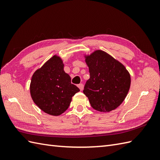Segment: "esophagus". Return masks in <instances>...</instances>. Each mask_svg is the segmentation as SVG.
Listing matches in <instances>:
<instances>
[{
  "label": "esophagus",
  "instance_id": "esophagus-1",
  "mask_svg": "<svg viewBox=\"0 0 160 160\" xmlns=\"http://www.w3.org/2000/svg\"><path fill=\"white\" fill-rule=\"evenodd\" d=\"M78 88H79L80 91H82V89H83V84H79L78 85Z\"/></svg>",
  "mask_w": 160,
  "mask_h": 160
}]
</instances>
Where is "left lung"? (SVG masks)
<instances>
[{"instance_id":"1","label":"left lung","mask_w":160,"mask_h":160,"mask_svg":"<svg viewBox=\"0 0 160 160\" xmlns=\"http://www.w3.org/2000/svg\"><path fill=\"white\" fill-rule=\"evenodd\" d=\"M90 78L83 93L95 110L110 112L117 108L127 97L131 76L126 67L107 52L96 50L84 55Z\"/></svg>"}]
</instances>
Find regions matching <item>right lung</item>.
<instances>
[{
    "mask_svg": "<svg viewBox=\"0 0 160 160\" xmlns=\"http://www.w3.org/2000/svg\"><path fill=\"white\" fill-rule=\"evenodd\" d=\"M62 59L54 55L33 73L29 90L37 106L53 116L63 113L72 97L80 89L71 83V77L64 71Z\"/></svg>",
    "mask_w": 160,
    "mask_h": 160,
    "instance_id": "obj_1",
    "label": "right lung"
}]
</instances>
